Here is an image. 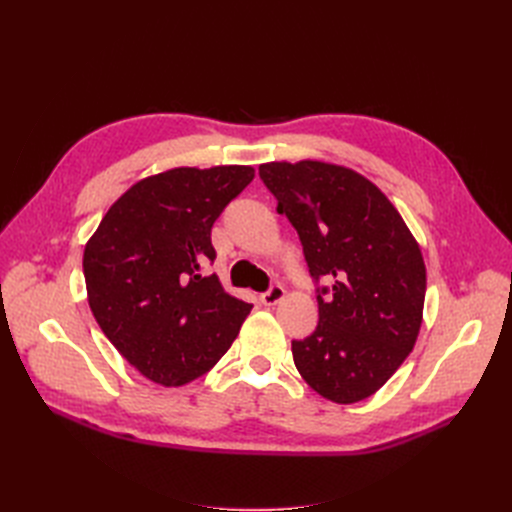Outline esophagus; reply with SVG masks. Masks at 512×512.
I'll list each match as a JSON object with an SVG mask.
<instances>
[{
    "label": "esophagus",
    "instance_id": "esophagus-1",
    "mask_svg": "<svg viewBox=\"0 0 512 512\" xmlns=\"http://www.w3.org/2000/svg\"><path fill=\"white\" fill-rule=\"evenodd\" d=\"M284 297H286V290H284V286H280V284H273L267 292H262V294H260V301H262V305L271 307V305H277V303H280Z\"/></svg>",
    "mask_w": 512,
    "mask_h": 512
}]
</instances>
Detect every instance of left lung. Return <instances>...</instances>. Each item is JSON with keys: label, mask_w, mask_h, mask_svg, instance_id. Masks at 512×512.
I'll list each match as a JSON object with an SVG mask.
<instances>
[{"label": "left lung", "mask_w": 512, "mask_h": 512, "mask_svg": "<svg viewBox=\"0 0 512 512\" xmlns=\"http://www.w3.org/2000/svg\"><path fill=\"white\" fill-rule=\"evenodd\" d=\"M258 175L297 230L318 284V327L292 342L294 365L324 399H367L406 361L421 329L427 277L418 243L391 200L350 168L269 162Z\"/></svg>", "instance_id": "obj_1"}]
</instances>
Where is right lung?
Returning a JSON list of instances; mask_svg holds the SVG:
<instances>
[{
  "instance_id": "add662e5",
  "label": "right lung",
  "mask_w": 512,
  "mask_h": 512,
  "mask_svg": "<svg viewBox=\"0 0 512 512\" xmlns=\"http://www.w3.org/2000/svg\"><path fill=\"white\" fill-rule=\"evenodd\" d=\"M254 179L252 166L173 168L134 183L85 245L89 307L104 335L141 374L188 384L218 363L252 305L218 275L213 222Z\"/></svg>"
}]
</instances>
